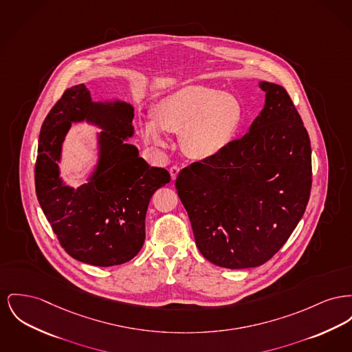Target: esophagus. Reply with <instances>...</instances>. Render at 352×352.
Instances as JSON below:
<instances>
[{
	"label": "esophagus",
	"instance_id": "esophagus-1",
	"mask_svg": "<svg viewBox=\"0 0 352 352\" xmlns=\"http://www.w3.org/2000/svg\"><path fill=\"white\" fill-rule=\"evenodd\" d=\"M168 173H170V175H171V179L174 181V179L177 178V175H178V173H179V167H178V166H171V167L168 168Z\"/></svg>",
	"mask_w": 352,
	"mask_h": 352
}]
</instances>
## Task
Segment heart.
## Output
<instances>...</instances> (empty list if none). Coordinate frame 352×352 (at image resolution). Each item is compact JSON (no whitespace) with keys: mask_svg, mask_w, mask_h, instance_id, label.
Returning <instances> with one entry per match:
<instances>
[{"mask_svg":"<svg viewBox=\"0 0 352 352\" xmlns=\"http://www.w3.org/2000/svg\"><path fill=\"white\" fill-rule=\"evenodd\" d=\"M242 122V104L235 96L190 85L158 102L154 120L141 121V134L155 148L167 147L162 129L181 135L188 157L211 160L232 144Z\"/></svg>","mask_w":352,"mask_h":352,"instance_id":"b5f03b06","label":"heart"}]
</instances>
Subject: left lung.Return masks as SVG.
<instances>
[{
    "label": "left lung",
    "instance_id": "left-lung-1",
    "mask_svg": "<svg viewBox=\"0 0 352 352\" xmlns=\"http://www.w3.org/2000/svg\"><path fill=\"white\" fill-rule=\"evenodd\" d=\"M265 107L248 134L177 177L197 248L226 269L258 267L286 243L305 214L312 170L309 133L280 85L259 82Z\"/></svg>",
    "mask_w": 352,
    "mask_h": 352
}]
</instances>
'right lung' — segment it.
I'll use <instances>...</instances> for the list:
<instances>
[{
  "label": "right lung",
  "mask_w": 352,
  "mask_h": 352,
  "mask_svg": "<svg viewBox=\"0 0 352 352\" xmlns=\"http://www.w3.org/2000/svg\"><path fill=\"white\" fill-rule=\"evenodd\" d=\"M134 109L122 101L93 102L81 83L67 90L42 124L34 170L42 211L65 251L91 266L110 267L133 259L145 242L153 194L170 182L168 171L151 167L134 145ZM86 120L99 135V164L87 184L74 189L59 178L62 142L73 122Z\"/></svg>",
  "instance_id": "1"
}]
</instances>
